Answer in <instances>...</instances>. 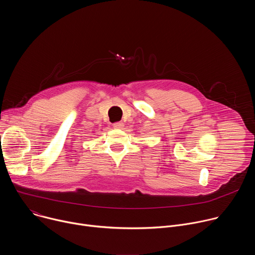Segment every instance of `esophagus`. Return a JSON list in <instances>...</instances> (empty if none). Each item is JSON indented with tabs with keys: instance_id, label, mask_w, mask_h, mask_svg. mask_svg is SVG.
<instances>
[{
	"instance_id": "obj_1",
	"label": "esophagus",
	"mask_w": 255,
	"mask_h": 255,
	"mask_svg": "<svg viewBox=\"0 0 255 255\" xmlns=\"http://www.w3.org/2000/svg\"><path fill=\"white\" fill-rule=\"evenodd\" d=\"M113 127L115 129H122L124 127V123L123 122H116L113 124Z\"/></svg>"
}]
</instances>
